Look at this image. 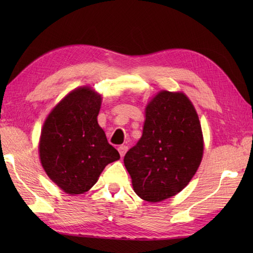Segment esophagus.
<instances>
[{
  "instance_id": "esophagus-1",
  "label": "esophagus",
  "mask_w": 253,
  "mask_h": 253,
  "mask_svg": "<svg viewBox=\"0 0 253 253\" xmlns=\"http://www.w3.org/2000/svg\"><path fill=\"white\" fill-rule=\"evenodd\" d=\"M117 150H118V152H120L121 157H124V155H125L126 152H127L128 147H127V146H121V147H118Z\"/></svg>"
}]
</instances>
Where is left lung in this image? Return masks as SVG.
<instances>
[{
    "instance_id": "left-lung-1",
    "label": "left lung",
    "mask_w": 253,
    "mask_h": 253,
    "mask_svg": "<svg viewBox=\"0 0 253 253\" xmlns=\"http://www.w3.org/2000/svg\"><path fill=\"white\" fill-rule=\"evenodd\" d=\"M200 122L184 93L161 91L146 109L142 136L124 158L133 190L149 202L175 196L201 163Z\"/></svg>"
}]
</instances>
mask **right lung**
Returning <instances> with one entry per match:
<instances>
[{
	"label": "right lung",
	"instance_id": "1",
	"mask_svg": "<svg viewBox=\"0 0 253 253\" xmlns=\"http://www.w3.org/2000/svg\"><path fill=\"white\" fill-rule=\"evenodd\" d=\"M101 95L90 88L67 94L47 116L39 151L47 176L69 195L88 191L107 164L120 159L98 117Z\"/></svg>",
	"mask_w": 253,
	"mask_h": 253
}]
</instances>
